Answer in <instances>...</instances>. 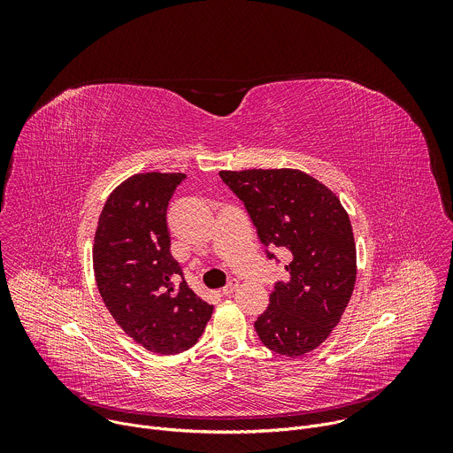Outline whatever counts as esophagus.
Here are the masks:
<instances>
[{
	"instance_id": "obj_1",
	"label": "esophagus",
	"mask_w": 453,
	"mask_h": 453,
	"mask_svg": "<svg viewBox=\"0 0 453 453\" xmlns=\"http://www.w3.org/2000/svg\"><path fill=\"white\" fill-rule=\"evenodd\" d=\"M238 287H240L238 281H236V280H231V281L222 288V294H224V296H231Z\"/></svg>"
}]
</instances>
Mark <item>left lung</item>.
<instances>
[{"instance_id": "1", "label": "left lung", "mask_w": 453, "mask_h": 453, "mask_svg": "<svg viewBox=\"0 0 453 453\" xmlns=\"http://www.w3.org/2000/svg\"><path fill=\"white\" fill-rule=\"evenodd\" d=\"M220 177L243 203L262 243L290 252V281L276 283L271 304L254 322L257 337L290 358L313 351L341 322L357 281L348 211L328 186L301 170H222Z\"/></svg>"}]
</instances>
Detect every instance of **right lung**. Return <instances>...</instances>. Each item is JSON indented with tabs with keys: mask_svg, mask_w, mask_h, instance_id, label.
Here are the masks:
<instances>
[{
	"mask_svg": "<svg viewBox=\"0 0 453 453\" xmlns=\"http://www.w3.org/2000/svg\"><path fill=\"white\" fill-rule=\"evenodd\" d=\"M184 173L145 172L123 180L104 204L93 243L100 296L116 325L157 355L197 344L213 306L193 292L170 252L166 208Z\"/></svg>",
	"mask_w": 453,
	"mask_h": 453,
	"instance_id": "right-lung-1",
	"label": "right lung"
}]
</instances>
